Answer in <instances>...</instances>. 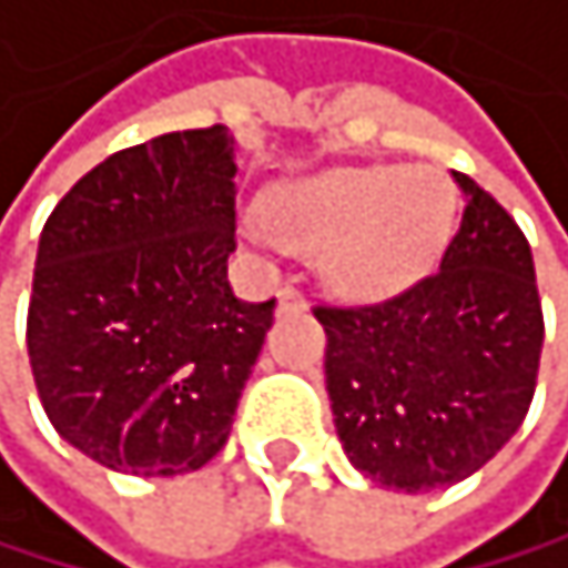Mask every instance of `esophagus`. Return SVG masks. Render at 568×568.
Instances as JSON below:
<instances>
[{
    "mask_svg": "<svg viewBox=\"0 0 568 568\" xmlns=\"http://www.w3.org/2000/svg\"><path fill=\"white\" fill-rule=\"evenodd\" d=\"M278 307L282 311H303V307H307V300H303V290L300 286H282L278 290Z\"/></svg>",
    "mask_w": 568,
    "mask_h": 568,
    "instance_id": "esophagus-1",
    "label": "esophagus"
}]
</instances>
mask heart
Returning <instances> with one entry per match:
<instances>
[{
    "label": "heart",
    "mask_w": 568,
    "mask_h": 568,
    "mask_svg": "<svg viewBox=\"0 0 568 568\" xmlns=\"http://www.w3.org/2000/svg\"><path fill=\"white\" fill-rule=\"evenodd\" d=\"M450 187L433 170H335L268 199L282 244L317 254L332 286L373 296L402 286L436 257L450 230Z\"/></svg>",
    "instance_id": "heart-1"
}]
</instances>
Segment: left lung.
<instances>
[{"instance_id":"left-lung-1","label":"left lung","mask_w":568,"mask_h":568,"mask_svg":"<svg viewBox=\"0 0 568 568\" xmlns=\"http://www.w3.org/2000/svg\"><path fill=\"white\" fill-rule=\"evenodd\" d=\"M439 268L369 303H317L335 429L363 475L433 493L489 464L524 423L545 342L524 230L468 174Z\"/></svg>"}]
</instances>
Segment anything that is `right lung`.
I'll use <instances>...</instances> for the list:
<instances>
[{"label": "right lung", "mask_w": 568, "mask_h": 568, "mask_svg": "<svg viewBox=\"0 0 568 568\" xmlns=\"http://www.w3.org/2000/svg\"><path fill=\"white\" fill-rule=\"evenodd\" d=\"M226 124L129 145L79 178L41 230L27 307L54 433L124 475L199 471L223 450L275 317L236 300Z\"/></svg>", "instance_id": "right-lung-1"}]
</instances>
